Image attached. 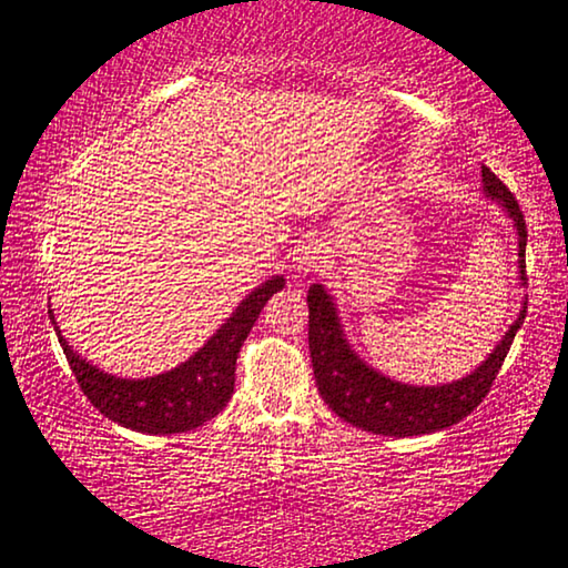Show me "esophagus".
<instances>
[{
    "label": "esophagus",
    "instance_id": "1",
    "mask_svg": "<svg viewBox=\"0 0 568 568\" xmlns=\"http://www.w3.org/2000/svg\"><path fill=\"white\" fill-rule=\"evenodd\" d=\"M327 258V251H325V243L320 241H304L300 248H296V268H300L302 274H312V272H320L322 264H325Z\"/></svg>",
    "mask_w": 568,
    "mask_h": 568
}]
</instances>
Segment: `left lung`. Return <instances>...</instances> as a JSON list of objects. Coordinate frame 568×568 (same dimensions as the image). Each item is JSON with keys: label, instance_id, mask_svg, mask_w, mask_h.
I'll use <instances>...</instances> for the list:
<instances>
[{"label": "left lung", "instance_id": "1", "mask_svg": "<svg viewBox=\"0 0 568 568\" xmlns=\"http://www.w3.org/2000/svg\"><path fill=\"white\" fill-rule=\"evenodd\" d=\"M483 190L485 195L503 205V211L516 225L518 233V268L520 286L528 284L526 274V221L518 200L505 187V182L495 172L483 168ZM310 304V355L312 371L317 381L320 396L333 412L345 418L357 429L383 434V436H418L442 432L457 424L467 414L483 404L490 394L495 375L508 355L516 333L526 320V304L513 322L508 333L503 335L487 361L465 378L444 386H408V383L390 381L386 375L365 365L345 339L343 325H339L333 296L322 284H312L307 292Z\"/></svg>", "mask_w": 568, "mask_h": 568}]
</instances>
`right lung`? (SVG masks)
<instances>
[{
  "mask_svg": "<svg viewBox=\"0 0 568 568\" xmlns=\"http://www.w3.org/2000/svg\"><path fill=\"white\" fill-rule=\"evenodd\" d=\"M284 286V276H272L239 304L225 325L178 368L152 378H116L85 363L55 327L78 386L99 412L126 429L142 434H180L211 422L229 404L235 383V357L243 339L258 320L268 296ZM52 314V310H50ZM52 325H58L52 317Z\"/></svg>",
  "mask_w": 568,
  "mask_h": 568,
  "instance_id": "add662e5",
  "label": "right lung"
}]
</instances>
